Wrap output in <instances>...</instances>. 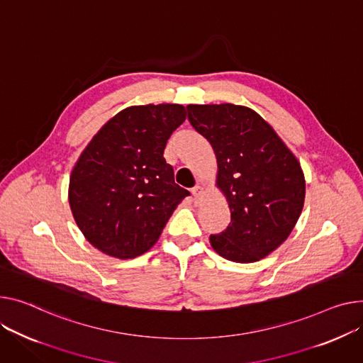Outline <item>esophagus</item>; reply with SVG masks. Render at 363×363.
I'll return each instance as SVG.
<instances>
[{
	"mask_svg": "<svg viewBox=\"0 0 363 363\" xmlns=\"http://www.w3.org/2000/svg\"><path fill=\"white\" fill-rule=\"evenodd\" d=\"M192 196H194L196 200H200L204 196V188L201 185H196L192 188Z\"/></svg>",
	"mask_w": 363,
	"mask_h": 363,
	"instance_id": "34e87169",
	"label": "esophagus"
}]
</instances>
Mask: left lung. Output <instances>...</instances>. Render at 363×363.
Instances as JSON below:
<instances>
[{
	"mask_svg": "<svg viewBox=\"0 0 363 363\" xmlns=\"http://www.w3.org/2000/svg\"><path fill=\"white\" fill-rule=\"evenodd\" d=\"M188 119L217 160L216 186L230 208V225L211 235V248L233 262H255L292 233L305 201L299 160L273 127L247 106L188 105Z\"/></svg>",
	"mask_w": 363,
	"mask_h": 363,
	"instance_id": "obj_1",
	"label": "left lung"
}]
</instances>
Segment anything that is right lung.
<instances>
[{
  "instance_id": "1",
  "label": "right lung",
  "mask_w": 363,
  "mask_h": 363,
  "mask_svg": "<svg viewBox=\"0 0 363 363\" xmlns=\"http://www.w3.org/2000/svg\"><path fill=\"white\" fill-rule=\"evenodd\" d=\"M186 111L178 104L128 106L93 135L72 167L68 201L89 242L128 259L147 252L189 192L163 152Z\"/></svg>"
}]
</instances>
